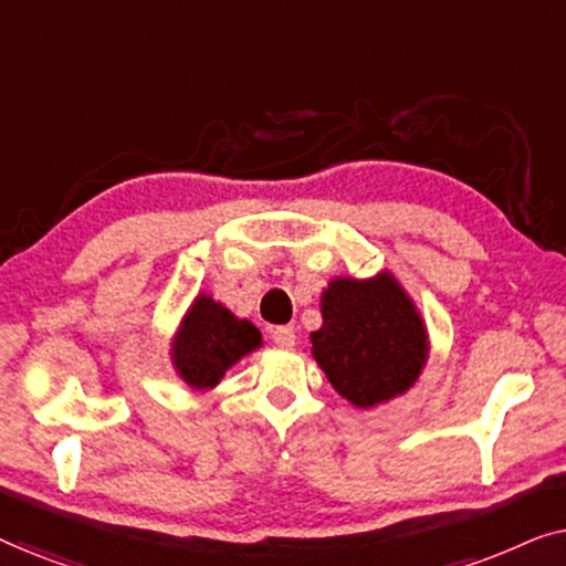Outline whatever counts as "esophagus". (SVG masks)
I'll list each match as a JSON object with an SVG mask.
<instances>
[{"instance_id": "1", "label": "esophagus", "mask_w": 566, "mask_h": 566, "mask_svg": "<svg viewBox=\"0 0 566 566\" xmlns=\"http://www.w3.org/2000/svg\"><path fill=\"white\" fill-rule=\"evenodd\" d=\"M270 337H273V343L277 347H283V350H293V345H296V329L293 327L270 329Z\"/></svg>"}]
</instances>
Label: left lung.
Instances as JSON below:
<instances>
[{"instance_id":"obj_1","label":"left lung","mask_w":566,"mask_h":566,"mask_svg":"<svg viewBox=\"0 0 566 566\" xmlns=\"http://www.w3.org/2000/svg\"><path fill=\"white\" fill-rule=\"evenodd\" d=\"M422 314L389 270L366 281L332 277L312 355L339 397L370 409L412 389L428 363Z\"/></svg>"}]
</instances>
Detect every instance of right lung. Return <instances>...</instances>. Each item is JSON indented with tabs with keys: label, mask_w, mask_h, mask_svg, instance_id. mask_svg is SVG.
Here are the masks:
<instances>
[{
	"label": "right lung",
	"mask_w": 566,
	"mask_h": 566,
	"mask_svg": "<svg viewBox=\"0 0 566 566\" xmlns=\"http://www.w3.org/2000/svg\"><path fill=\"white\" fill-rule=\"evenodd\" d=\"M262 345L260 329L239 319L208 293H198L172 339V366L190 389L208 391L223 374Z\"/></svg>",
	"instance_id": "add662e5"
}]
</instances>
